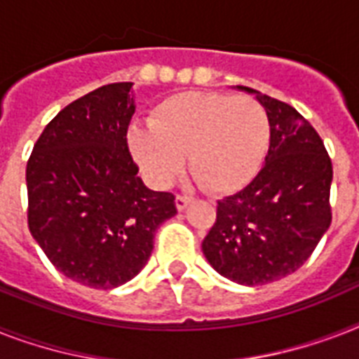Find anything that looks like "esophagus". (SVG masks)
<instances>
[{
    "mask_svg": "<svg viewBox=\"0 0 359 359\" xmlns=\"http://www.w3.org/2000/svg\"><path fill=\"white\" fill-rule=\"evenodd\" d=\"M191 203V197H188V196H177L175 197V205H177V208H179V210H184L186 207H188V205H190Z\"/></svg>",
    "mask_w": 359,
    "mask_h": 359,
    "instance_id": "1",
    "label": "esophagus"
}]
</instances>
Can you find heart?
<instances>
[{"mask_svg": "<svg viewBox=\"0 0 359 359\" xmlns=\"http://www.w3.org/2000/svg\"><path fill=\"white\" fill-rule=\"evenodd\" d=\"M270 141L266 109L248 97L188 91L168 97L151 126L134 124L128 147L149 182L163 188L184 165L208 191L231 194L261 169Z\"/></svg>", "mask_w": 359, "mask_h": 359, "instance_id": "b5f03b06", "label": "heart"}]
</instances>
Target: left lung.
Here are the masks:
<instances>
[{
    "label": "left lung",
    "mask_w": 359,
    "mask_h": 359,
    "mask_svg": "<svg viewBox=\"0 0 359 359\" xmlns=\"http://www.w3.org/2000/svg\"><path fill=\"white\" fill-rule=\"evenodd\" d=\"M270 121V147L257 177L218 201L203 240L210 266L238 285H266L296 272L332 224V160L317 130L292 106L250 87Z\"/></svg>",
    "instance_id": "left-lung-1"
}]
</instances>
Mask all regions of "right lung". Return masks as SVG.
<instances>
[{"instance_id": "right-lung-1", "label": "right lung", "mask_w": 359, "mask_h": 359, "mask_svg": "<svg viewBox=\"0 0 359 359\" xmlns=\"http://www.w3.org/2000/svg\"><path fill=\"white\" fill-rule=\"evenodd\" d=\"M132 86L98 87L61 109L25 168L31 235L59 272L91 289L135 278L177 214L173 194L149 190L130 156Z\"/></svg>"}]
</instances>
